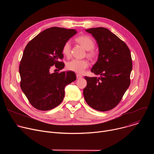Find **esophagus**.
I'll return each mask as SVG.
<instances>
[{
  "instance_id": "esophagus-1",
  "label": "esophagus",
  "mask_w": 154,
  "mask_h": 154,
  "mask_svg": "<svg viewBox=\"0 0 154 154\" xmlns=\"http://www.w3.org/2000/svg\"><path fill=\"white\" fill-rule=\"evenodd\" d=\"M76 77L77 79H81L82 78V75L81 74H76Z\"/></svg>"
}]
</instances>
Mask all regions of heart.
Here are the masks:
<instances>
[{
	"label": "heart",
	"mask_w": 154,
	"mask_h": 154,
	"mask_svg": "<svg viewBox=\"0 0 154 154\" xmlns=\"http://www.w3.org/2000/svg\"><path fill=\"white\" fill-rule=\"evenodd\" d=\"M77 41L87 51H90L88 55L90 56L94 55V52L91 51L94 48V42L93 39L86 35L80 36L77 38ZM62 53L66 57H69L71 54V42L68 41L66 42L62 48ZM90 63L87 60L72 59L67 63V68L77 73H82L89 66Z\"/></svg>",
	"instance_id": "obj_1"
}]
</instances>
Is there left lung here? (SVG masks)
Here are the masks:
<instances>
[{
  "label": "left lung",
  "mask_w": 154,
  "mask_h": 154,
  "mask_svg": "<svg viewBox=\"0 0 154 154\" xmlns=\"http://www.w3.org/2000/svg\"><path fill=\"white\" fill-rule=\"evenodd\" d=\"M96 39L99 48L96 63L91 71L100 77H85L87 85L83 89L85 101L100 112L115 108L130 84L132 62L126 44L104 27L85 30Z\"/></svg>",
  "instance_id": "8db88e82"
}]
</instances>
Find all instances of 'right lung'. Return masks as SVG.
Returning <instances> with one entry per match:
<instances>
[{
	"label": "right lung",
	"mask_w": 154,
	"mask_h": 154,
	"mask_svg": "<svg viewBox=\"0 0 154 154\" xmlns=\"http://www.w3.org/2000/svg\"><path fill=\"white\" fill-rule=\"evenodd\" d=\"M75 29L53 27L43 30L27 45L19 65L20 88L31 105L41 111L60 105L64 88L76 80L71 71L51 73L53 66L60 70L64 64L62 48L76 34Z\"/></svg>",
	"instance_id": "1"
}]
</instances>
